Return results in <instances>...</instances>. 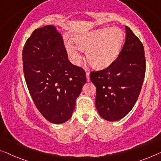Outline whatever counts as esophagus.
<instances>
[{
	"mask_svg": "<svg viewBox=\"0 0 161 161\" xmlns=\"http://www.w3.org/2000/svg\"><path fill=\"white\" fill-rule=\"evenodd\" d=\"M86 76H87V81H90V73L87 71H86Z\"/></svg>",
	"mask_w": 161,
	"mask_h": 161,
	"instance_id": "1",
	"label": "esophagus"
}]
</instances>
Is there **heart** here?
I'll return each instance as SVG.
<instances>
[{
	"label": "heart",
	"instance_id": "obj_1",
	"mask_svg": "<svg viewBox=\"0 0 161 161\" xmlns=\"http://www.w3.org/2000/svg\"><path fill=\"white\" fill-rule=\"evenodd\" d=\"M125 35L121 29L103 28L92 30L74 38L78 47L86 52L89 64L95 69H104L117 58L124 45ZM66 47L71 61L80 64L81 55L72 42H66Z\"/></svg>",
	"mask_w": 161,
	"mask_h": 161
}]
</instances>
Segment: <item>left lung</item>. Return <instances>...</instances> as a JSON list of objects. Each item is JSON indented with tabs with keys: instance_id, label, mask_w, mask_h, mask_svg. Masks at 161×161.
<instances>
[{
	"instance_id": "left-lung-1",
	"label": "left lung",
	"mask_w": 161,
	"mask_h": 161,
	"mask_svg": "<svg viewBox=\"0 0 161 161\" xmlns=\"http://www.w3.org/2000/svg\"><path fill=\"white\" fill-rule=\"evenodd\" d=\"M125 29V42L117 58L106 69L91 71L90 75L96 87V108L110 121L124 118L132 109L145 75L142 43L130 28Z\"/></svg>"
}]
</instances>
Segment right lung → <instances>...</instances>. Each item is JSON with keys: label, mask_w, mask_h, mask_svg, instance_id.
Returning <instances> with one entry per match:
<instances>
[{"label": "right lung", "mask_w": 161, "mask_h": 161, "mask_svg": "<svg viewBox=\"0 0 161 161\" xmlns=\"http://www.w3.org/2000/svg\"><path fill=\"white\" fill-rule=\"evenodd\" d=\"M22 59L26 83L38 111L53 124L68 121L86 83V74L69 61L56 27L35 30L24 46Z\"/></svg>", "instance_id": "1"}]
</instances>
